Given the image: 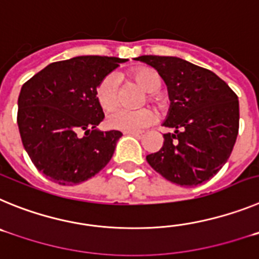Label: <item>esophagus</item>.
<instances>
[{"label":"esophagus","instance_id":"34e87169","mask_svg":"<svg viewBox=\"0 0 259 259\" xmlns=\"http://www.w3.org/2000/svg\"><path fill=\"white\" fill-rule=\"evenodd\" d=\"M124 135H134V136H139V135H141L143 132L141 131H124L123 132Z\"/></svg>","mask_w":259,"mask_h":259}]
</instances>
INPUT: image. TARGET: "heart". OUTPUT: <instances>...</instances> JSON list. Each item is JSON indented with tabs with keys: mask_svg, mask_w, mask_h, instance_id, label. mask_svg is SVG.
Masks as SVG:
<instances>
[{
	"mask_svg": "<svg viewBox=\"0 0 259 259\" xmlns=\"http://www.w3.org/2000/svg\"><path fill=\"white\" fill-rule=\"evenodd\" d=\"M132 79L144 91L148 92V100L153 104L159 102L157 92L161 88V76L150 67H137L130 72ZM96 98L104 110L113 109L118 104V79L115 75H106L96 88ZM155 120V113L149 107L140 110H128L116 107L107 115L106 124L111 130L119 131H137L152 124Z\"/></svg>",
	"mask_w": 259,
	"mask_h": 259,
	"instance_id": "obj_1",
	"label": "heart"
}]
</instances>
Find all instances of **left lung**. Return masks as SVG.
<instances>
[{
    "label": "left lung",
    "mask_w": 259,
    "mask_h": 259,
    "mask_svg": "<svg viewBox=\"0 0 259 259\" xmlns=\"http://www.w3.org/2000/svg\"><path fill=\"white\" fill-rule=\"evenodd\" d=\"M158 71L167 85L170 109L163 146L146 161L164 179L183 187L207 182L232 153L239 134V98L206 68L178 57L135 58Z\"/></svg>",
    "instance_id": "1"
}]
</instances>
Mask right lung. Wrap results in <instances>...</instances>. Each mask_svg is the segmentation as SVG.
Wrapping results in <instances>:
<instances>
[{
	"label": "right lung",
	"mask_w": 259,
	"mask_h": 259,
	"mask_svg": "<svg viewBox=\"0 0 259 259\" xmlns=\"http://www.w3.org/2000/svg\"><path fill=\"white\" fill-rule=\"evenodd\" d=\"M127 59L80 56L48 65L23 84L18 127L32 163L48 179L74 185L109 163L122 132L97 130L98 83Z\"/></svg>",
	"instance_id": "right-lung-1"
}]
</instances>
